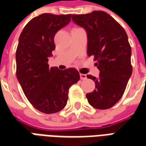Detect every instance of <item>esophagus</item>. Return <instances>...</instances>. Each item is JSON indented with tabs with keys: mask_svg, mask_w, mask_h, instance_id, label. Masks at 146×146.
<instances>
[{
	"mask_svg": "<svg viewBox=\"0 0 146 146\" xmlns=\"http://www.w3.org/2000/svg\"><path fill=\"white\" fill-rule=\"evenodd\" d=\"M80 79H81V80H86V79H87V75H86V74H83V73H80Z\"/></svg>",
	"mask_w": 146,
	"mask_h": 146,
	"instance_id": "esophagus-1",
	"label": "esophagus"
}]
</instances>
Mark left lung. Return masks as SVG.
<instances>
[{
    "instance_id": "8db88e82",
    "label": "left lung",
    "mask_w": 146,
    "mask_h": 146,
    "mask_svg": "<svg viewBox=\"0 0 146 146\" xmlns=\"http://www.w3.org/2000/svg\"><path fill=\"white\" fill-rule=\"evenodd\" d=\"M73 21L86 30L88 54L94 56L100 73L95 89L86 97L95 109L107 110L121 98L132 73L131 48L125 30L112 16L102 11L73 15Z\"/></svg>"
}]
</instances>
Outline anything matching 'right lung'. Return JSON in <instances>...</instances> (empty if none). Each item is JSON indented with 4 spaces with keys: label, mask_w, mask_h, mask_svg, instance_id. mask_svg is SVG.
<instances>
[{
    "label": "right lung",
    "mask_w": 146,
    "mask_h": 146,
    "mask_svg": "<svg viewBox=\"0 0 146 146\" xmlns=\"http://www.w3.org/2000/svg\"><path fill=\"white\" fill-rule=\"evenodd\" d=\"M72 15L44 13L33 18L22 31L16 50V76L27 99L42 113H54L66 106L69 89L80 80L74 68L49 67L55 49V33L70 22Z\"/></svg>",
    "instance_id": "right-lung-1"
}]
</instances>
